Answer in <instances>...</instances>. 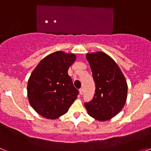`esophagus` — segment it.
<instances>
[{
    "label": "esophagus",
    "mask_w": 151,
    "mask_h": 151,
    "mask_svg": "<svg viewBox=\"0 0 151 151\" xmlns=\"http://www.w3.org/2000/svg\"><path fill=\"white\" fill-rule=\"evenodd\" d=\"M79 94H83V88H80L79 89Z\"/></svg>",
    "instance_id": "esophagus-1"
}]
</instances>
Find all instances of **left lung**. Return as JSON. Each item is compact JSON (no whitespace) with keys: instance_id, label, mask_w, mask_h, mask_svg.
<instances>
[{"instance_id":"obj_1","label":"left lung","mask_w":151,"mask_h":151,"mask_svg":"<svg viewBox=\"0 0 151 151\" xmlns=\"http://www.w3.org/2000/svg\"><path fill=\"white\" fill-rule=\"evenodd\" d=\"M86 59L95 83V93L92 101L85 103V106L88 115L96 120H109L125 106L127 82L116 63L104 52L88 53Z\"/></svg>"}]
</instances>
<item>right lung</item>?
Instances as JSON below:
<instances>
[{
    "instance_id": "add662e5",
    "label": "right lung",
    "mask_w": 151,
    "mask_h": 151,
    "mask_svg": "<svg viewBox=\"0 0 151 151\" xmlns=\"http://www.w3.org/2000/svg\"><path fill=\"white\" fill-rule=\"evenodd\" d=\"M75 54L56 51L39 62L27 84L28 100L40 116L56 119L67 113L78 91L74 87L68 69L76 60Z\"/></svg>"
}]
</instances>
